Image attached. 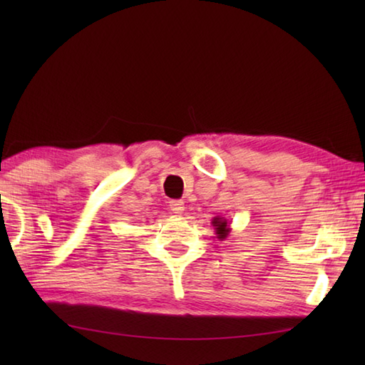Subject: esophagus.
Returning a JSON list of instances; mask_svg holds the SVG:
<instances>
[{
    "label": "esophagus",
    "instance_id": "1",
    "mask_svg": "<svg viewBox=\"0 0 365 365\" xmlns=\"http://www.w3.org/2000/svg\"><path fill=\"white\" fill-rule=\"evenodd\" d=\"M169 208L174 215H182L185 210V204L182 202V200H170Z\"/></svg>",
    "mask_w": 365,
    "mask_h": 365
}]
</instances>
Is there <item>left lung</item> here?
Returning a JSON list of instances; mask_svg holds the SVG:
<instances>
[{
  "instance_id": "obj_1",
  "label": "left lung",
  "mask_w": 365,
  "mask_h": 365,
  "mask_svg": "<svg viewBox=\"0 0 365 365\" xmlns=\"http://www.w3.org/2000/svg\"><path fill=\"white\" fill-rule=\"evenodd\" d=\"M212 224L216 232V238L220 240H226L230 234V222H227V220L221 218V216H215L212 220Z\"/></svg>"
}]
</instances>
